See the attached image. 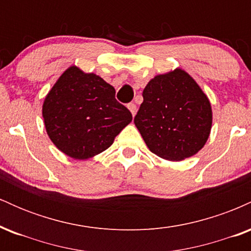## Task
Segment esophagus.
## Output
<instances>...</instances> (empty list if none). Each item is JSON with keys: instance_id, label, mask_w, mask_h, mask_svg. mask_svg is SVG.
Segmentation results:
<instances>
[{"instance_id": "34e87169", "label": "esophagus", "mask_w": 251, "mask_h": 251, "mask_svg": "<svg viewBox=\"0 0 251 251\" xmlns=\"http://www.w3.org/2000/svg\"><path fill=\"white\" fill-rule=\"evenodd\" d=\"M127 108L129 109V111H131V113H132V116H135V113H137V105H135L134 102H131V103H128L127 105Z\"/></svg>"}]
</instances>
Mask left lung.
I'll return each mask as SVG.
<instances>
[{
	"instance_id": "obj_1",
	"label": "left lung",
	"mask_w": 251,
	"mask_h": 251,
	"mask_svg": "<svg viewBox=\"0 0 251 251\" xmlns=\"http://www.w3.org/2000/svg\"><path fill=\"white\" fill-rule=\"evenodd\" d=\"M143 98L134 124L152 153L178 162L203 148L211 129V105L186 72L154 76Z\"/></svg>"
}]
</instances>
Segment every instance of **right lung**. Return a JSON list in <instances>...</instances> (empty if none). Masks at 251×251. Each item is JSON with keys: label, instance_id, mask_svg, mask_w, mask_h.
Wrapping results in <instances>:
<instances>
[{"label": "right lung", "instance_id": "obj_1", "mask_svg": "<svg viewBox=\"0 0 251 251\" xmlns=\"http://www.w3.org/2000/svg\"><path fill=\"white\" fill-rule=\"evenodd\" d=\"M42 116L54 145L74 159L101 153L132 122L131 112L117 101L113 86L75 66L47 94Z\"/></svg>", "mask_w": 251, "mask_h": 251}]
</instances>
